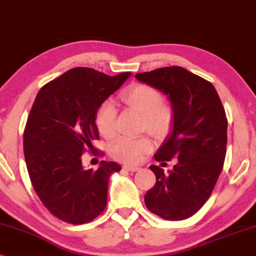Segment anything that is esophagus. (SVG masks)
<instances>
[{
	"instance_id": "1",
	"label": "esophagus",
	"mask_w": 256,
	"mask_h": 256,
	"mask_svg": "<svg viewBox=\"0 0 256 256\" xmlns=\"http://www.w3.org/2000/svg\"><path fill=\"white\" fill-rule=\"evenodd\" d=\"M124 170H126V171H130V172H137L139 168H137V166H132V165H125Z\"/></svg>"
}]
</instances>
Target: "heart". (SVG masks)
Instances as JSON below:
<instances>
[{
	"mask_svg": "<svg viewBox=\"0 0 256 256\" xmlns=\"http://www.w3.org/2000/svg\"><path fill=\"white\" fill-rule=\"evenodd\" d=\"M122 100L132 110L144 117L142 128L156 138L168 134L173 124V110L164 104L162 94L156 88L137 84L122 94ZM117 114L114 104L104 102L96 114L97 128L105 138L112 139L117 134ZM152 142L148 137L119 138L111 146V154L119 162L128 164L142 162L152 151Z\"/></svg>",
	"mask_w": 256,
	"mask_h": 256,
	"instance_id": "1",
	"label": "heart"
}]
</instances>
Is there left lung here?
<instances>
[{"instance_id":"8db88e82","label":"left lung","mask_w":256,"mask_h":256,"mask_svg":"<svg viewBox=\"0 0 256 256\" xmlns=\"http://www.w3.org/2000/svg\"><path fill=\"white\" fill-rule=\"evenodd\" d=\"M136 78L158 88L172 104L173 130L156 153V162L178 159L168 174L150 166L156 180L145 194V205L165 220L187 219L205 205L222 171L226 112L212 83L182 66L160 68Z\"/></svg>"}]
</instances>
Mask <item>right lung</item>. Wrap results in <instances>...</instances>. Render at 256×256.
<instances>
[{"label": "right lung", "instance_id": "right-lung-1", "mask_svg": "<svg viewBox=\"0 0 256 256\" xmlns=\"http://www.w3.org/2000/svg\"><path fill=\"white\" fill-rule=\"evenodd\" d=\"M131 72L108 76L91 68H74L49 82L37 94L23 134V151L32 187L48 210L71 224L92 221L108 202L114 162L84 170L82 156L100 139L98 108Z\"/></svg>", "mask_w": 256, "mask_h": 256}]
</instances>
